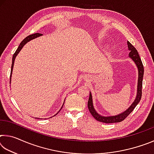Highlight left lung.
Masks as SVG:
<instances>
[{"label":"left lung","mask_w":154,"mask_h":154,"mask_svg":"<svg viewBox=\"0 0 154 154\" xmlns=\"http://www.w3.org/2000/svg\"><path fill=\"white\" fill-rule=\"evenodd\" d=\"M128 48V50L130 51L129 53V58L132 60L138 69V83H137V96L135 98L134 102L132 103L128 108L126 111H124L122 113H119L117 116H103L101 115L98 114V112L96 111L94 106L93 105L92 101V93L90 92V97L88 100V109L92 114V116L96 120L100 122L106 124H111V123H117V122H120L123 121L124 119L134 110V109L136 107V106L138 105V103L140 102V98L142 96V84H143V74H144V69H143V65L142 63L141 60L140 58V56L138 54V51L130 43L129 41H127Z\"/></svg>","instance_id":"obj_1"}]
</instances>
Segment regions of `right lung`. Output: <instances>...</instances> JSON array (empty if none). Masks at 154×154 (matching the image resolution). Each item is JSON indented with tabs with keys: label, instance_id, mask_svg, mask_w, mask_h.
<instances>
[{
	"label": "right lung",
	"instance_id": "right-lung-1",
	"mask_svg": "<svg viewBox=\"0 0 154 154\" xmlns=\"http://www.w3.org/2000/svg\"><path fill=\"white\" fill-rule=\"evenodd\" d=\"M42 36V34H39V33L32 34V35H29V36H26V38H24V39L23 40V41H22V42L20 43L19 47H18V48L17 49V50L15 51V52L14 54V56H13V58H12V64H11V75H10V83H11V76H12L13 69H14V65L15 59V58H16V56H17V54L20 53V51H21V49H22L23 48V47H24L28 42H29L30 41L32 40V39H35V38H37V37H38V36ZM64 101H65V100H64ZM64 103H63V105H64ZM63 105L62 106V107H61L59 111L61 110L62 108V106H63ZM59 111H58V113H57L56 115L58 114V113H59ZM37 119H38V118H37Z\"/></svg>",
	"mask_w": 154,
	"mask_h": 154
}]
</instances>
